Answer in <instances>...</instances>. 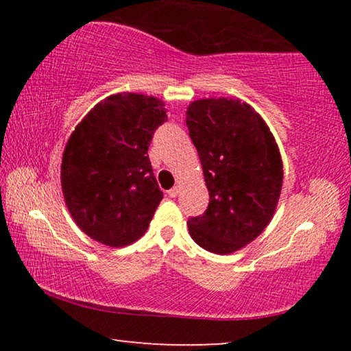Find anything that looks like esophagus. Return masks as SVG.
I'll use <instances>...</instances> for the list:
<instances>
[{
  "instance_id": "1",
  "label": "esophagus",
  "mask_w": 351,
  "mask_h": 351,
  "mask_svg": "<svg viewBox=\"0 0 351 351\" xmlns=\"http://www.w3.org/2000/svg\"><path fill=\"white\" fill-rule=\"evenodd\" d=\"M178 193H180V187H178V186H175L173 189L169 190V197L170 198H176Z\"/></svg>"
}]
</instances>
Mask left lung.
<instances>
[{
    "label": "left lung",
    "instance_id": "obj_1",
    "mask_svg": "<svg viewBox=\"0 0 351 351\" xmlns=\"http://www.w3.org/2000/svg\"><path fill=\"white\" fill-rule=\"evenodd\" d=\"M186 114L210 198L203 215L187 221L189 234L209 252L240 251L274 217L283 182L280 150L263 117L240 99L193 100Z\"/></svg>",
    "mask_w": 351,
    "mask_h": 351
}]
</instances>
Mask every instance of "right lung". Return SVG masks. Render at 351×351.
<instances>
[{
	"mask_svg": "<svg viewBox=\"0 0 351 351\" xmlns=\"http://www.w3.org/2000/svg\"><path fill=\"white\" fill-rule=\"evenodd\" d=\"M167 119L162 100L111 94L82 119L62 158V192L88 237L123 247L145 234L162 199L148 159L154 130Z\"/></svg>",
	"mask_w": 351,
	"mask_h": 351,
	"instance_id": "obj_1",
	"label": "right lung"
}]
</instances>
